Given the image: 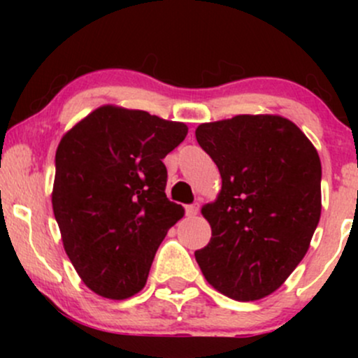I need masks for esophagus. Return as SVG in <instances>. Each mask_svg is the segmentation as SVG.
<instances>
[{"label":"esophagus","mask_w":358,"mask_h":358,"mask_svg":"<svg viewBox=\"0 0 358 358\" xmlns=\"http://www.w3.org/2000/svg\"><path fill=\"white\" fill-rule=\"evenodd\" d=\"M185 210H187V215H188V217H195L196 213H199V210H200V205H199V203L188 205V207L185 208Z\"/></svg>","instance_id":"obj_1"}]
</instances>
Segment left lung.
Returning <instances> with one entry per match:
<instances>
[{"mask_svg": "<svg viewBox=\"0 0 358 358\" xmlns=\"http://www.w3.org/2000/svg\"><path fill=\"white\" fill-rule=\"evenodd\" d=\"M195 136L222 178L215 202L202 207L212 237L195 250L196 262L225 296H269L305 257L320 222L318 151L294 122L276 114L203 122Z\"/></svg>", "mask_w": 358, "mask_h": 358, "instance_id": "left-lung-1", "label": "left lung"}]
</instances>
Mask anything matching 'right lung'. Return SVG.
Instances as JSON below:
<instances>
[{"mask_svg": "<svg viewBox=\"0 0 358 358\" xmlns=\"http://www.w3.org/2000/svg\"><path fill=\"white\" fill-rule=\"evenodd\" d=\"M187 133L183 122L106 104L62 136L53 215L77 274L99 296L139 293L168 229L185 215L166 199L163 158Z\"/></svg>", "mask_w": 358, "mask_h": 358, "instance_id": "1", "label": "right lung"}]
</instances>
